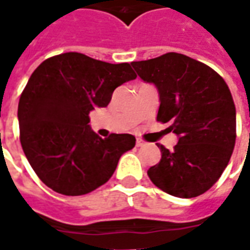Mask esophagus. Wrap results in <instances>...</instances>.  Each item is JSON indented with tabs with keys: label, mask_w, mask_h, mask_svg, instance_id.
Segmentation results:
<instances>
[{
	"label": "esophagus",
	"mask_w": 250,
	"mask_h": 250,
	"mask_svg": "<svg viewBox=\"0 0 250 250\" xmlns=\"http://www.w3.org/2000/svg\"><path fill=\"white\" fill-rule=\"evenodd\" d=\"M145 146V142L142 141V139H136V147H142Z\"/></svg>",
	"instance_id": "34e87169"
}]
</instances>
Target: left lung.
<instances>
[{
    "mask_svg": "<svg viewBox=\"0 0 250 250\" xmlns=\"http://www.w3.org/2000/svg\"><path fill=\"white\" fill-rule=\"evenodd\" d=\"M143 82L159 93L157 120L178 136L174 150L158 145L162 158L148 177L165 193L193 198L218 181L236 143V107L225 80L210 66L170 52L132 62Z\"/></svg>",
    "mask_w": 250,
    "mask_h": 250,
    "instance_id": "left-lung-1",
    "label": "left lung"
}]
</instances>
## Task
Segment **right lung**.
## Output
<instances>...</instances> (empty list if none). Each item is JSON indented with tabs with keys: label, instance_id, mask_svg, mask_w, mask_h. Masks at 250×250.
I'll use <instances>...</instances> for the list:
<instances>
[{
	"label": "right lung",
	"instance_id": "1",
	"mask_svg": "<svg viewBox=\"0 0 250 250\" xmlns=\"http://www.w3.org/2000/svg\"><path fill=\"white\" fill-rule=\"evenodd\" d=\"M136 79L128 62L109 64L83 53L49 57L36 68L19 103L20 141L44 184L64 195H83L108 181L135 136L102 139L89 112L107 107L115 88Z\"/></svg>",
	"mask_w": 250,
	"mask_h": 250
}]
</instances>
